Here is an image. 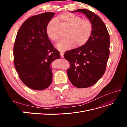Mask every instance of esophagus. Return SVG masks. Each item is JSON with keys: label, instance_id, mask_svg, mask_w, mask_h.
<instances>
[{"label": "esophagus", "instance_id": "34e87169", "mask_svg": "<svg viewBox=\"0 0 127 127\" xmlns=\"http://www.w3.org/2000/svg\"><path fill=\"white\" fill-rule=\"evenodd\" d=\"M64 53L63 52H60L61 58H64Z\"/></svg>", "mask_w": 127, "mask_h": 127}]
</instances>
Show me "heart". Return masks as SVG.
Masks as SVG:
<instances>
[{
  "mask_svg": "<svg viewBox=\"0 0 127 127\" xmlns=\"http://www.w3.org/2000/svg\"><path fill=\"white\" fill-rule=\"evenodd\" d=\"M58 21L68 26L65 39L61 40L57 44V49L60 51H66L75 45L79 47L86 44L93 32V26L91 21L82 19L78 15L70 13H64L57 18ZM57 22L55 20L49 22L46 29L47 35L54 42L59 39V35L55 31Z\"/></svg>",
  "mask_w": 127,
  "mask_h": 127,
  "instance_id": "obj_1",
  "label": "heart"
}]
</instances>
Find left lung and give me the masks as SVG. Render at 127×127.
I'll return each mask as SVG.
<instances>
[{"instance_id":"8db88e82","label":"left lung","mask_w":127,"mask_h":127,"mask_svg":"<svg viewBox=\"0 0 127 127\" xmlns=\"http://www.w3.org/2000/svg\"><path fill=\"white\" fill-rule=\"evenodd\" d=\"M72 12L85 14L93 26L86 44L67 51L64 55L70 64L67 72L72 85L78 88H87L97 83L105 71L110 55V35L101 18L92 11L78 9Z\"/></svg>"}]
</instances>
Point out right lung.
I'll use <instances>...</instances> for the list:
<instances>
[{
  "instance_id": "right-lung-1",
  "label": "right lung",
  "mask_w": 127,
  "mask_h": 127,
  "mask_svg": "<svg viewBox=\"0 0 127 127\" xmlns=\"http://www.w3.org/2000/svg\"><path fill=\"white\" fill-rule=\"evenodd\" d=\"M54 13L34 15L26 20L17 33L14 47V64L20 79L34 90H43L52 81L51 64L59 59L46 33Z\"/></svg>"
}]
</instances>
